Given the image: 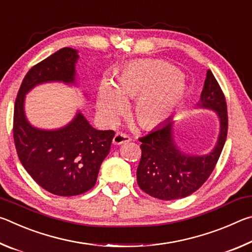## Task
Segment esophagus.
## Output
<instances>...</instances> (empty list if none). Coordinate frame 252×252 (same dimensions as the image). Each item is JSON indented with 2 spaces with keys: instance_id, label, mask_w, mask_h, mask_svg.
Segmentation results:
<instances>
[{
  "instance_id": "1",
  "label": "esophagus",
  "mask_w": 252,
  "mask_h": 252,
  "mask_svg": "<svg viewBox=\"0 0 252 252\" xmlns=\"http://www.w3.org/2000/svg\"><path fill=\"white\" fill-rule=\"evenodd\" d=\"M130 140L131 139L129 135L122 133V132H117L116 135H114V138H113V144H117V146H119V144L129 142Z\"/></svg>"
}]
</instances>
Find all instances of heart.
I'll use <instances>...</instances> for the list:
<instances>
[{"instance_id":"b5f03b06","label":"heart","mask_w":252,"mask_h":252,"mask_svg":"<svg viewBox=\"0 0 252 252\" xmlns=\"http://www.w3.org/2000/svg\"><path fill=\"white\" fill-rule=\"evenodd\" d=\"M186 84L177 69L160 61H138L126 65L117 76L114 87L102 82L97 109L106 122H116L126 108L123 100L134 99L132 106L136 122L151 129L164 122L180 104Z\"/></svg>"}]
</instances>
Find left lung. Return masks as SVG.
<instances>
[{"label": "left lung", "mask_w": 252, "mask_h": 252, "mask_svg": "<svg viewBox=\"0 0 252 252\" xmlns=\"http://www.w3.org/2000/svg\"><path fill=\"white\" fill-rule=\"evenodd\" d=\"M197 106L215 111L220 121L217 144L208 155L192 156L180 150L174 140L172 118L139 138L142 153L136 181L140 189L153 198L176 200L192 194L208 180L219 160L228 132L227 102L210 70Z\"/></svg>", "instance_id": "left-lung-1"}]
</instances>
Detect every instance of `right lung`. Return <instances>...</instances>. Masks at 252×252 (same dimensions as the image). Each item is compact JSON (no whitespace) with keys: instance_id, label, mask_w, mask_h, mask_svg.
Returning <instances> with one entry per match:
<instances>
[{"instance_id":"add662e5","label":"right lung","mask_w":252,"mask_h":252,"mask_svg":"<svg viewBox=\"0 0 252 252\" xmlns=\"http://www.w3.org/2000/svg\"><path fill=\"white\" fill-rule=\"evenodd\" d=\"M78 59V51L63 48L31 67L14 104L13 136L21 163L37 185L61 197L82 194L94 187L114 131L94 129L81 112L60 129H37L25 117L24 100L37 84H75Z\"/></svg>"}]
</instances>
